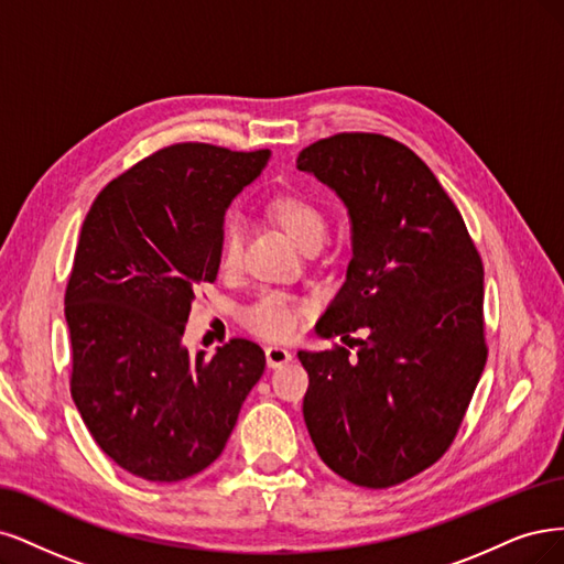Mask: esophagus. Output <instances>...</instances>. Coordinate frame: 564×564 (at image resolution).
I'll return each instance as SVG.
<instances>
[{
    "mask_svg": "<svg viewBox=\"0 0 564 564\" xmlns=\"http://www.w3.org/2000/svg\"><path fill=\"white\" fill-rule=\"evenodd\" d=\"M264 356H267V366H269V368H281L283 362L293 360V354H290V351L283 349V347H267V349H264Z\"/></svg>",
    "mask_w": 564,
    "mask_h": 564,
    "instance_id": "esophagus-1",
    "label": "esophagus"
}]
</instances>
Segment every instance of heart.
Returning <instances> with one entry per match:
<instances>
[{
  "mask_svg": "<svg viewBox=\"0 0 564 564\" xmlns=\"http://www.w3.org/2000/svg\"><path fill=\"white\" fill-rule=\"evenodd\" d=\"M264 213L274 220L302 250H316L328 231V213L321 198L306 189L288 187L271 194ZM243 258V225L236 215H227L220 229V264L236 269ZM306 304L279 290H267L241 312V323L250 333L264 339H288L297 330Z\"/></svg>",
  "mask_w": 564,
  "mask_h": 564,
  "instance_id": "heart-1",
  "label": "heart"
}]
</instances>
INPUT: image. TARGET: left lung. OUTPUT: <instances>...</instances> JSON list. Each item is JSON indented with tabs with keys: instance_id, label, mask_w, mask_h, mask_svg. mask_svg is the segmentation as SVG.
Listing matches in <instances>:
<instances>
[{
	"instance_id": "obj_1",
	"label": "left lung",
	"mask_w": 564,
	"mask_h": 564,
	"mask_svg": "<svg viewBox=\"0 0 564 564\" xmlns=\"http://www.w3.org/2000/svg\"><path fill=\"white\" fill-rule=\"evenodd\" d=\"M297 169L339 194L354 229L347 281L318 333H368L356 356L339 344L297 354L304 422L337 476L387 489L457 438L487 360L482 260L457 206L403 142L335 133L304 148Z\"/></svg>"
}]
</instances>
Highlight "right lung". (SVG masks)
<instances>
[{
    "label": "right lung",
    "mask_w": 564,
    "mask_h": 564,
    "mask_svg": "<svg viewBox=\"0 0 564 564\" xmlns=\"http://www.w3.org/2000/svg\"><path fill=\"white\" fill-rule=\"evenodd\" d=\"M267 156L169 144L115 177L82 225L65 288L69 391L100 449L138 478L202 474L264 372L250 339L215 356H192L180 339L198 285L220 269L225 210Z\"/></svg>",
    "instance_id": "1"
}]
</instances>
